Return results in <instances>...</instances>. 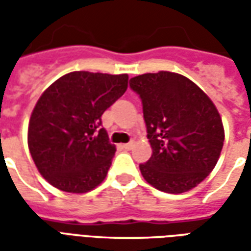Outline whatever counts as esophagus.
Returning a JSON list of instances; mask_svg holds the SVG:
<instances>
[{"label":"esophagus","mask_w":251,"mask_h":251,"mask_svg":"<svg viewBox=\"0 0 251 251\" xmlns=\"http://www.w3.org/2000/svg\"><path fill=\"white\" fill-rule=\"evenodd\" d=\"M122 148H124V149H126V151H129V149H131V148H133V142H129V144H124V145H122Z\"/></svg>","instance_id":"esophagus-1"}]
</instances>
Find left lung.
Returning <instances> with one entry per match:
<instances>
[{
	"instance_id": "8db88e82",
	"label": "left lung",
	"mask_w": 251,
	"mask_h": 251,
	"mask_svg": "<svg viewBox=\"0 0 251 251\" xmlns=\"http://www.w3.org/2000/svg\"><path fill=\"white\" fill-rule=\"evenodd\" d=\"M142 100L152 156L140 165L144 179L158 191L183 194L215 168L225 129L208 95L188 77L169 71L130 79Z\"/></svg>"
}]
</instances>
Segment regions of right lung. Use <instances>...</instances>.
Instances as JSON below:
<instances>
[{
  "mask_svg": "<svg viewBox=\"0 0 251 251\" xmlns=\"http://www.w3.org/2000/svg\"><path fill=\"white\" fill-rule=\"evenodd\" d=\"M127 80V74L74 71L41 94L28 125V148L50 184L86 194L103 181L115 147L100 117L125 94Z\"/></svg>",
  "mask_w": 251,
  "mask_h": 251,
  "instance_id": "add662e5",
  "label": "right lung"
}]
</instances>
